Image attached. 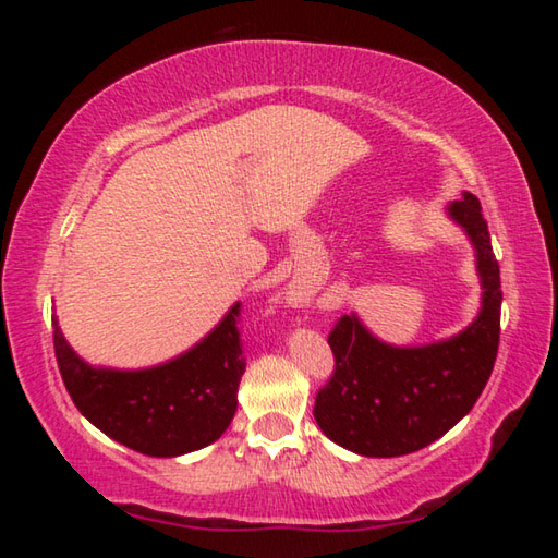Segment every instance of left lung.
Returning <instances> with one entry per match:
<instances>
[{
  "label": "left lung",
  "instance_id": "obj_1",
  "mask_svg": "<svg viewBox=\"0 0 558 558\" xmlns=\"http://www.w3.org/2000/svg\"><path fill=\"white\" fill-rule=\"evenodd\" d=\"M448 216L475 245L483 307L460 335L423 347H391L359 317L342 315L327 342L335 374L315 399V421L329 440L366 458L409 456L468 415L493 374L499 347L502 286L477 196L462 192Z\"/></svg>",
  "mask_w": 558,
  "mask_h": 558
}]
</instances>
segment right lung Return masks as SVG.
Listing matches in <instances>:
<instances>
[{
  "mask_svg": "<svg viewBox=\"0 0 558 558\" xmlns=\"http://www.w3.org/2000/svg\"><path fill=\"white\" fill-rule=\"evenodd\" d=\"M241 302L199 344L149 369H96L65 342L53 317L56 362L71 399L112 440L153 458H177L219 440L235 413L245 372Z\"/></svg>",
  "mask_w": 558,
  "mask_h": 558,
  "instance_id": "add662e5",
  "label": "right lung"
}]
</instances>
